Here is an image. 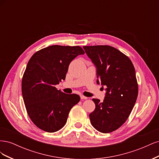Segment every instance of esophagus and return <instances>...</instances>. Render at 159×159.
Instances as JSON below:
<instances>
[{"label":"esophagus","instance_id":"obj_1","mask_svg":"<svg viewBox=\"0 0 159 159\" xmlns=\"http://www.w3.org/2000/svg\"><path fill=\"white\" fill-rule=\"evenodd\" d=\"M80 98H81V99H88L87 97H85V96H84L82 95H80Z\"/></svg>","mask_w":159,"mask_h":159}]
</instances>
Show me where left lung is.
<instances>
[{
    "instance_id": "8db88e82",
    "label": "left lung",
    "mask_w": 159,
    "mask_h": 159,
    "mask_svg": "<svg viewBox=\"0 0 159 159\" xmlns=\"http://www.w3.org/2000/svg\"><path fill=\"white\" fill-rule=\"evenodd\" d=\"M83 48L96 68L97 84L107 88L103 102L92 99L95 109L89 114L90 122L98 131L111 133L126 121L135 104L138 95L135 70L131 60L112 46Z\"/></svg>"
}]
</instances>
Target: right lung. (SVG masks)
Returning a JSON list of instances; mask_svg holds the SVG:
<instances>
[{
	"mask_svg": "<svg viewBox=\"0 0 159 159\" xmlns=\"http://www.w3.org/2000/svg\"><path fill=\"white\" fill-rule=\"evenodd\" d=\"M84 54L80 46L53 45L36 52L28 61L22 80V93L28 116L38 128L54 133L63 127L77 94H66L55 85L65 80L70 62Z\"/></svg>",
	"mask_w": 159,
	"mask_h": 159,
	"instance_id": "1",
	"label": "right lung"
}]
</instances>
